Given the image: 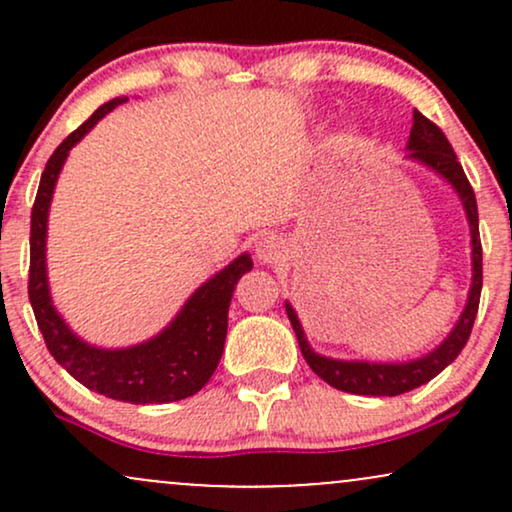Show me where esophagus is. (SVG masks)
I'll use <instances>...</instances> for the list:
<instances>
[{
  "instance_id": "1",
  "label": "esophagus",
  "mask_w": 512,
  "mask_h": 512,
  "mask_svg": "<svg viewBox=\"0 0 512 512\" xmlns=\"http://www.w3.org/2000/svg\"><path fill=\"white\" fill-rule=\"evenodd\" d=\"M284 252V245L276 236H262L255 245V255L260 262H276Z\"/></svg>"
}]
</instances>
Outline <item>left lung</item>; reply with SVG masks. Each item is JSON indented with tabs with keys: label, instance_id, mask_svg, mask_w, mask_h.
Returning <instances> with one entry per match:
<instances>
[{
	"label": "left lung",
	"instance_id": "8db88e82",
	"mask_svg": "<svg viewBox=\"0 0 512 512\" xmlns=\"http://www.w3.org/2000/svg\"><path fill=\"white\" fill-rule=\"evenodd\" d=\"M409 158L424 163L440 178H445L455 187L457 197H460L464 214H467L469 231H472V286H469L467 305H464L460 320L452 327V332L443 339V344L428 351L426 356L414 358V361L402 363H370V361H339V358L320 356L310 349L305 332L298 322L296 310L291 303H286V315H289L293 332L298 337V346L308 366L313 373L320 375L327 385L337 387L342 392H351V395H370V397H397L404 392L414 390V387L433 380L440 370H445L460 356V351L467 344L469 334H472L474 317L479 310L481 298V240H479V214H477V197H474L472 185H469L467 175L457 161L455 151L448 142L436 122H431L419 110H414V125L409 132Z\"/></svg>",
	"mask_w": 512,
	"mask_h": 512
}]
</instances>
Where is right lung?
I'll return each instance as SVG.
<instances>
[{
    "label": "right lung",
    "mask_w": 512,
    "mask_h": 512,
    "mask_svg": "<svg viewBox=\"0 0 512 512\" xmlns=\"http://www.w3.org/2000/svg\"><path fill=\"white\" fill-rule=\"evenodd\" d=\"M113 98L96 110L79 129H74L50 156L40 175L38 195L31 211V269H28V298L35 320L43 332L48 351L55 361L88 390L117 402L166 404L192 397L214 375L223 354L228 330V305L238 279L252 269L248 252L236 257L226 269L204 281L187 298L173 322L149 342L127 349H101L86 344L69 330L50 298L48 264H45V240H48V211L55 182L67 161L72 146L96 127V122L125 103Z\"/></svg>",
    "instance_id": "1"
}]
</instances>
